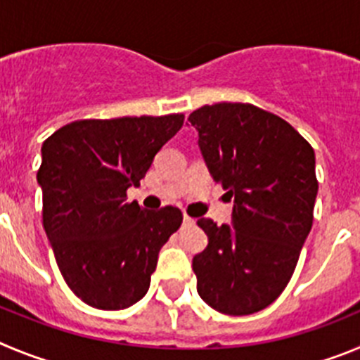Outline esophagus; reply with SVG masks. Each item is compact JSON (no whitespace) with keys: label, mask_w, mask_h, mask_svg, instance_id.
Returning <instances> with one entry per match:
<instances>
[{"label":"esophagus","mask_w":360,"mask_h":360,"mask_svg":"<svg viewBox=\"0 0 360 360\" xmlns=\"http://www.w3.org/2000/svg\"><path fill=\"white\" fill-rule=\"evenodd\" d=\"M183 222H184V224H186V226L195 224V220H193L192 217H188V215H184V217H183Z\"/></svg>","instance_id":"obj_1"}]
</instances>
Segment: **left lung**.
Returning <instances> with one entry per match:
<instances>
[{
	"label": "left lung",
	"instance_id": "obj_1",
	"mask_svg": "<svg viewBox=\"0 0 360 360\" xmlns=\"http://www.w3.org/2000/svg\"><path fill=\"white\" fill-rule=\"evenodd\" d=\"M213 181L233 197L231 226L200 217L208 245L192 262L197 292L217 312L248 316L283 292L314 220L316 156L280 116L251 103L188 116Z\"/></svg>",
	"mask_w": 360,
	"mask_h": 360
}]
</instances>
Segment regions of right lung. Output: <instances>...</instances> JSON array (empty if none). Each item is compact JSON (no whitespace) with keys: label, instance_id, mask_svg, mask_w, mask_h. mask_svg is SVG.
<instances>
[{"label":"right lung","instance_id":"add662e5","mask_svg":"<svg viewBox=\"0 0 360 360\" xmlns=\"http://www.w3.org/2000/svg\"><path fill=\"white\" fill-rule=\"evenodd\" d=\"M183 122V115L79 120L43 143L44 231L68 287L89 307L122 310L147 294L160 249L183 213L174 206L147 212L127 202V188L140 186Z\"/></svg>","mask_w":360,"mask_h":360}]
</instances>
